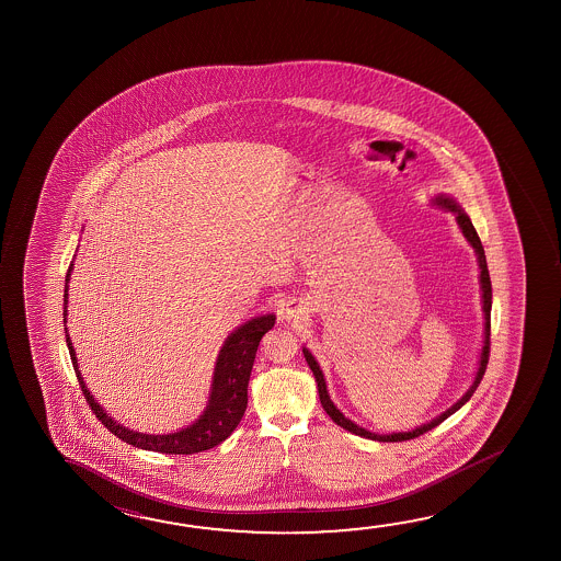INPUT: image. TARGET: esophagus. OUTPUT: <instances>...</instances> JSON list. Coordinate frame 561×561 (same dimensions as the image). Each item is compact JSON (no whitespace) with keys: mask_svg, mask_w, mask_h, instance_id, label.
Instances as JSON below:
<instances>
[{"mask_svg":"<svg viewBox=\"0 0 561 561\" xmlns=\"http://www.w3.org/2000/svg\"><path fill=\"white\" fill-rule=\"evenodd\" d=\"M301 314H304V307L297 304V301H287V304L282 307V321H297Z\"/></svg>","mask_w":561,"mask_h":561,"instance_id":"1","label":"esophagus"}]
</instances>
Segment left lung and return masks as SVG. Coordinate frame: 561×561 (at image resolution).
I'll return each mask as SVG.
<instances>
[{"instance_id": "8db88e82", "label": "left lung", "mask_w": 561, "mask_h": 561, "mask_svg": "<svg viewBox=\"0 0 561 561\" xmlns=\"http://www.w3.org/2000/svg\"><path fill=\"white\" fill-rule=\"evenodd\" d=\"M431 205L456 215V222H458L461 234L466 237V240L469 242V247L473 249L476 256H478L481 309H483V346H481V352H479L478 371H476V377H473V381H471V386H469L468 391H466L463 396L459 397L458 401L451 404L450 409H446L444 413L438 414L436 419H432L428 423L416 426L413 431L377 434V432L368 431V428L359 426V424L354 423V421H350L348 416H344V413L340 411L339 407L332 403L331 396H329V389H327V381H324V374H322L319 362L314 359V356L309 352V348H304L305 359H307V364H309V368H311L312 376H314V381H317V389H319V399H321L322 409H324L327 414L331 416L332 421L339 424V426H342L344 431L352 432V434L362 436V438H368V440H411V438H416V436H421L424 432L432 431L434 426H438V424L444 423L448 416H451V414L459 411L463 404L468 403L471 396L476 393V389H478L479 383H481V379H483V374H485L486 362H489V344H491V342H489V336H491V297H493V295H491V277H489V270H486L485 250H483V244H481V240H479L478 230L473 229V222L469 219L468 213L461 209V205H459L451 195L438 193V195H434V197H432Z\"/></svg>"}]
</instances>
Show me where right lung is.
<instances>
[{"instance_id":"obj_1","label":"right lung","mask_w":561,"mask_h":561,"mask_svg":"<svg viewBox=\"0 0 561 561\" xmlns=\"http://www.w3.org/2000/svg\"><path fill=\"white\" fill-rule=\"evenodd\" d=\"M72 267H68L65 285V331L66 344L70 350V358L75 366L76 377L82 387L85 401L92 407L95 416L105 424V428L115 434L117 438L127 442L140 450L160 451V454H195V451L209 450L217 444L227 440L234 428L239 426L242 414L249 404V381L250 371L256 358L257 344L267 331L276 324V314L267 312L260 314L250 321L242 322L239 329L230 332L215 362L213 371L211 391L205 411L195 419L192 424L180 431L168 432V434H147V432L130 431L127 426L113 421V416L103 411L102 404L93 399L90 389L83 381L82 371L78 368L76 350L72 340L66 329V317H68V287Z\"/></svg>"}]
</instances>
